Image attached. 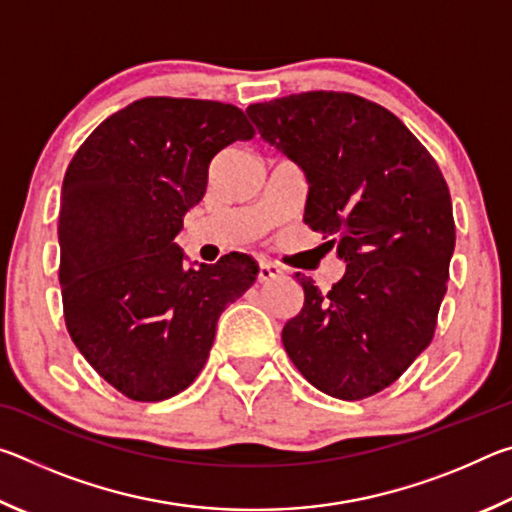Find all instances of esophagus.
<instances>
[{"label":"esophagus","mask_w":512,"mask_h":512,"mask_svg":"<svg viewBox=\"0 0 512 512\" xmlns=\"http://www.w3.org/2000/svg\"><path fill=\"white\" fill-rule=\"evenodd\" d=\"M284 277V271L277 264L271 262H259V271H257V280L259 282H273Z\"/></svg>","instance_id":"1"}]
</instances>
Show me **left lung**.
I'll return each instance as SVG.
<instances>
[{
  "mask_svg": "<svg viewBox=\"0 0 512 512\" xmlns=\"http://www.w3.org/2000/svg\"><path fill=\"white\" fill-rule=\"evenodd\" d=\"M268 144L307 173L305 223L348 268L329 291L296 273L305 305L282 329L293 366L339 400H363L427 348L456 244L443 171L391 110L350 92L253 103Z\"/></svg>",
  "mask_w": 512,
  "mask_h": 512,
  "instance_id": "8db88e82",
  "label": "left lung"
}]
</instances>
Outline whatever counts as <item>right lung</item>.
<instances>
[{
	"label": "right lung",
	"instance_id": "right-lung-1",
	"mask_svg": "<svg viewBox=\"0 0 512 512\" xmlns=\"http://www.w3.org/2000/svg\"><path fill=\"white\" fill-rule=\"evenodd\" d=\"M253 135L232 103L146 97L101 121L69 162L58 214L65 325L128 400L185 391L210 357L223 309L257 280L246 253L194 271L173 244L214 155Z\"/></svg>",
	"mask_w": 512,
	"mask_h": 512
}]
</instances>
